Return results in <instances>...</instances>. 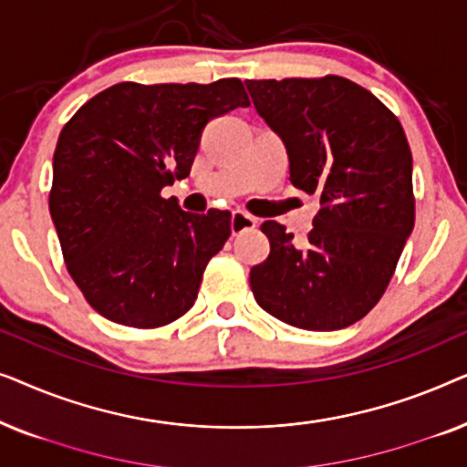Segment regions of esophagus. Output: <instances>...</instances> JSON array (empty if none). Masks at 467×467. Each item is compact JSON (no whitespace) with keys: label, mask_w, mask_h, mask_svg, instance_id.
Wrapping results in <instances>:
<instances>
[{"label":"esophagus","mask_w":467,"mask_h":467,"mask_svg":"<svg viewBox=\"0 0 467 467\" xmlns=\"http://www.w3.org/2000/svg\"><path fill=\"white\" fill-rule=\"evenodd\" d=\"M257 223H259L257 216L248 214V213H244V210H234V214H232V232L234 234H242V232H246V229L257 227Z\"/></svg>","instance_id":"34e87169"}]
</instances>
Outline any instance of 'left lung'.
Segmentation results:
<instances>
[{
	"mask_svg": "<svg viewBox=\"0 0 467 467\" xmlns=\"http://www.w3.org/2000/svg\"><path fill=\"white\" fill-rule=\"evenodd\" d=\"M289 152L293 187L321 208L308 240L261 225L270 254L251 270L257 304L299 329L348 327L379 304L414 227L412 155L400 120L342 76L246 80Z\"/></svg>",
	"mask_w": 467,
	"mask_h": 467,
	"instance_id": "8db88e82",
	"label": "left lung"
}]
</instances>
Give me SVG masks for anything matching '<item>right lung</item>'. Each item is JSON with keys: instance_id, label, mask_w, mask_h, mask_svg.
<instances>
[{"instance_id": "add662e5", "label": "right lung", "mask_w": 467, "mask_h": 467, "mask_svg": "<svg viewBox=\"0 0 467 467\" xmlns=\"http://www.w3.org/2000/svg\"><path fill=\"white\" fill-rule=\"evenodd\" d=\"M251 106L238 78L210 85L119 82L61 130L48 208L69 276L93 310L161 327L195 304L232 213H184L161 189L187 178L210 119Z\"/></svg>"}]
</instances>
